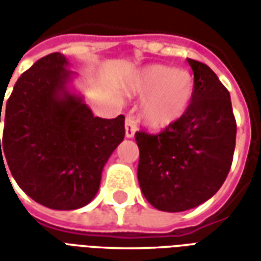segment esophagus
I'll return each instance as SVG.
<instances>
[{
	"label": "esophagus",
	"mask_w": 261,
	"mask_h": 261,
	"mask_svg": "<svg viewBox=\"0 0 261 261\" xmlns=\"http://www.w3.org/2000/svg\"><path fill=\"white\" fill-rule=\"evenodd\" d=\"M137 131V123L136 119L133 116H127L125 117V137L127 138H133Z\"/></svg>",
	"instance_id": "esophagus-1"
}]
</instances>
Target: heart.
<instances>
[{
  "label": "heart",
  "instance_id": "obj_1",
  "mask_svg": "<svg viewBox=\"0 0 261 261\" xmlns=\"http://www.w3.org/2000/svg\"><path fill=\"white\" fill-rule=\"evenodd\" d=\"M130 95L147 96L140 119L153 130L168 128L185 117L194 97V78L186 69L164 64L138 69L125 84Z\"/></svg>",
  "mask_w": 261,
  "mask_h": 261
}]
</instances>
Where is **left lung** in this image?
Instances as JSON below:
<instances>
[{"instance_id": "left-lung-1", "label": "left lung", "mask_w": 261, "mask_h": 261, "mask_svg": "<svg viewBox=\"0 0 261 261\" xmlns=\"http://www.w3.org/2000/svg\"><path fill=\"white\" fill-rule=\"evenodd\" d=\"M194 74V97L185 117L156 136L136 133L138 183L161 211L198 207L218 192L229 173L236 121L228 89L208 65L187 59Z\"/></svg>"}]
</instances>
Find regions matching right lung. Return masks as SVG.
Wrapping results in <instances>:
<instances>
[{
	"label": "right lung",
	"mask_w": 261,
	"mask_h": 261,
	"mask_svg": "<svg viewBox=\"0 0 261 261\" xmlns=\"http://www.w3.org/2000/svg\"><path fill=\"white\" fill-rule=\"evenodd\" d=\"M68 67L61 53L36 61L16 81L3 113L0 164H8L28 196L51 210H76L95 198L103 168L125 134L123 114L93 116Z\"/></svg>",
	"instance_id": "right-lung-1"
}]
</instances>
